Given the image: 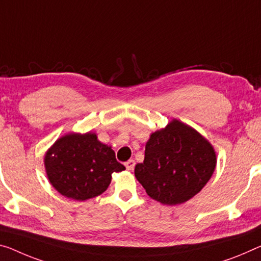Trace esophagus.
<instances>
[{
    "label": "esophagus",
    "mask_w": 261,
    "mask_h": 261,
    "mask_svg": "<svg viewBox=\"0 0 261 261\" xmlns=\"http://www.w3.org/2000/svg\"><path fill=\"white\" fill-rule=\"evenodd\" d=\"M125 166L128 170H133L135 167V161L134 160H128V161L125 163Z\"/></svg>",
    "instance_id": "obj_1"
}]
</instances>
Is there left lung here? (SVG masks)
I'll return each instance as SVG.
<instances>
[{"instance_id": "left-lung-1", "label": "left lung", "mask_w": 261, "mask_h": 261, "mask_svg": "<svg viewBox=\"0 0 261 261\" xmlns=\"http://www.w3.org/2000/svg\"><path fill=\"white\" fill-rule=\"evenodd\" d=\"M215 168L211 144L195 129L174 120L150 135L144 161L136 164L134 174L149 197L176 205L198 194Z\"/></svg>"}]
</instances>
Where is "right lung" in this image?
Returning a JSON list of instances; mask_svg holds the SVG:
<instances>
[{
  "mask_svg": "<svg viewBox=\"0 0 261 261\" xmlns=\"http://www.w3.org/2000/svg\"><path fill=\"white\" fill-rule=\"evenodd\" d=\"M44 163L55 189L75 200L101 195L112 174L126 169L117 161L114 150L92 133L63 136L47 151Z\"/></svg>",
  "mask_w": 261,
  "mask_h": 261,
  "instance_id": "add662e5",
  "label": "right lung"
}]
</instances>
